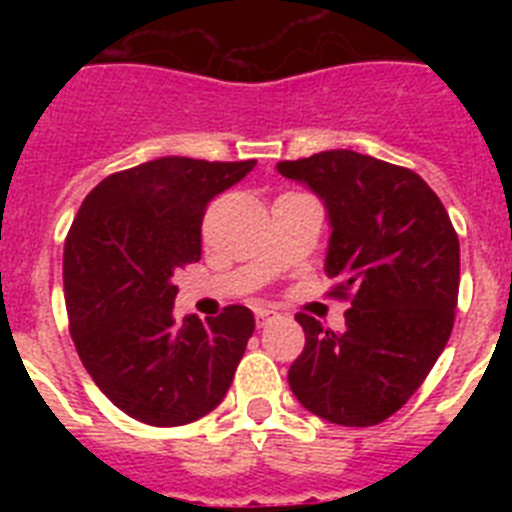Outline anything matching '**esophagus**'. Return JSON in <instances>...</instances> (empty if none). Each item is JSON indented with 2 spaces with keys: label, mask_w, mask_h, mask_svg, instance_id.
Returning a JSON list of instances; mask_svg holds the SVG:
<instances>
[{
  "label": "esophagus",
  "mask_w": 512,
  "mask_h": 512,
  "mask_svg": "<svg viewBox=\"0 0 512 512\" xmlns=\"http://www.w3.org/2000/svg\"><path fill=\"white\" fill-rule=\"evenodd\" d=\"M274 315H277V312H274V310H266V307H259V310H256V323H259V328H264V325L269 323V320L274 318Z\"/></svg>",
  "instance_id": "1"
}]
</instances>
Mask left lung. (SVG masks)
<instances>
[{
    "label": "left lung",
    "mask_w": 512,
    "mask_h": 512,
    "mask_svg": "<svg viewBox=\"0 0 512 512\" xmlns=\"http://www.w3.org/2000/svg\"><path fill=\"white\" fill-rule=\"evenodd\" d=\"M277 169L323 200L325 274L333 295L351 297L341 333L297 312L305 351L289 387L328 423H382L423 384L454 328L459 238L449 212L415 171L346 148Z\"/></svg>",
    "instance_id": "8db88e82"
}]
</instances>
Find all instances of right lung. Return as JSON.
I'll return each mask as SVG.
<instances>
[{"label": "right lung", "mask_w": 512, "mask_h": 512, "mask_svg": "<svg viewBox=\"0 0 512 512\" xmlns=\"http://www.w3.org/2000/svg\"><path fill=\"white\" fill-rule=\"evenodd\" d=\"M256 161L164 156L99 182L63 248L71 338L102 395L140 423L171 428L223 402L256 320L243 305L174 320L171 279L200 261L202 217Z\"/></svg>", "instance_id": "right-lung-1"}]
</instances>
